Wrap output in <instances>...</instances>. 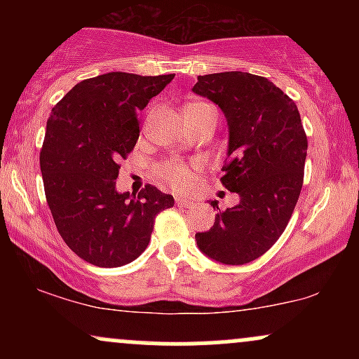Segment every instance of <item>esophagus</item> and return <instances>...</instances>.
<instances>
[{
  "label": "esophagus",
  "mask_w": 359,
  "mask_h": 359,
  "mask_svg": "<svg viewBox=\"0 0 359 359\" xmlns=\"http://www.w3.org/2000/svg\"><path fill=\"white\" fill-rule=\"evenodd\" d=\"M175 204L179 205V208H192L194 203L189 199H184V197H175Z\"/></svg>",
  "instance_id": "esophagus-1"
}]
</instances>
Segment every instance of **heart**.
Wrapping results in <instances>:
<instances>
[{"instance_id": "obj_1", "label": "heart", "mask_w": 359, "mask_h": 359, "mask_svg": "<svg viewBox=\"0 0 359 359\" xmlns=\"http://www.w3.org/2000/svg\"><path fill=\"white\" fill-rule=\"evenodd\" d=\"M189 106H203V102H194ZM196 168L182 162V160H165L155 168V174L162 182L170 185L175 191H187L196 180Z\"/></svg>"}]
</instances>
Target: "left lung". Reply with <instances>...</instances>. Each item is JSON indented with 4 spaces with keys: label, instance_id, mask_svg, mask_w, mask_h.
Masks as SVG:
<instances>
[{
    "label": "left lung",
    "instance_id": "obj_1",
    "mask_svg": "<svg viewBox=\"0 0 359 359\" xmlns=\"http://www.w3.org/2000/svg\"><path fill=\"white\" fill-rule=\"evenodd\" d=\"M194 93L216 102L229 126L221 184L240 203L197 233L203 253L245 265L266 253L285 231L304 184L307 135L295 102L266 77L219 72L197 77ZM212 208L217 203L214 201Z\"/></svg>",
    "mask_w": 359,
    "mask_h": 359
}]
</instances>
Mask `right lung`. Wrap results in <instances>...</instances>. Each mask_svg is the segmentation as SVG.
Returning a JSON list of instances; mask_svg holds the SVG:
<instances>
[{
  "label": "right lung",
  "instance_id": "add662e5",
  "mask_svg": "<svg viewBox=\"0 0 359 359\" xmlns=\"http://www.w3.org/2000/svg\"><path fill=\"white\" fill-rule=\"evenodd\" d=\"M174 79L109 72L81 81L53 106L40 150L47 204L65 245L102 269L126 265L145 251L156 214L174 197L147 184L118 194L119 162L140 137L138 111Z\"/></svg>",
  "mask_w": 359,
  "mask_h": 359
}]
</instances>
